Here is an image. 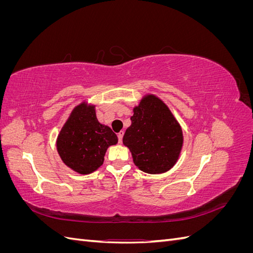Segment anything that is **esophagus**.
I'll list each match as a JSON object with an SVG mask.
<instances>
[{"label": "esophagus", "instance_id": "obj_1", "mask_svg": "<svg viewBox=\"0 0 253 253\" xmlns=\"http://www.w3.org/2000/svg\"><path fill=\"white\" fill-rule=\"evenodd\" d=\"M124 134H125V132L124 131H120L119 133H118V140H119V142H121L122 141V138H124Z\"/></svg>", "mask_w": 253, "mask_h": 253}]
</instances>
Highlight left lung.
Wrapping results in <instances>:
<instances>
[{"instance_id":"obj_1","label":"left lung","mask_w":253,"mask_h":253,"mask_svg":"<svg viewBox=\"0 0 253 253\" xmlns=\"http://www.w3.org/2000/svg\"><path fill=\"white\" fill-rule=\"evenodd\" d=\"M124 144L139 170L149 174L169 171L179 157L183 137L169 108L154 95L144 96L133 110Z\"/></svg>"}]
</instances>
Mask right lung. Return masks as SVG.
Wrapping results in <instances>:
<instances>
[{
  "mask_svg": "<svg viewBox=\"0 0 253 253\" xmlns=\"http://www.w3.org/2000/svg\"><path fill=\"white\" fill-rule=\"evenodd\" d=\"M118 138L111 127L96 117L95 105H77L57 138V150L62 162L79 174H89L103 164L105 152Z\"/></svg>",
  "mask_w": 253,
  "mask_h": 253,
  "instance_id": "right-lung-1",
  "label": "right lung"
}]
</instances>
